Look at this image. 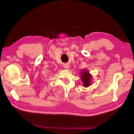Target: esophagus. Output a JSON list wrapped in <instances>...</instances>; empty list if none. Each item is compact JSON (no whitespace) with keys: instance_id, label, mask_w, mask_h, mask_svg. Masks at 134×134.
Here are the masks:
<instances>
[{"instance_id":"obj_1","label":"esophagus","mask_w":134,"mask_h":134,"mask_svg":"<svg viewBox=\"0 0 134 134\" xmlns=\"http://www.w3.org/2000/svg\"><path fill=\"white\" fill-rule=\"evenodd\" d=\"M64 68H65L66 69H68L69 68V67H70V65L69 64H65L64 66Z\"/></svg>"}]
</instances>
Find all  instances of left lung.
I'll use <instances>...</instances> for the list:
<instances>
[{
  "label": "left lung",
  "mask_w": 134,
  "mask_h": 134,
  "mask_svg": "<svg viewBox=\"0 0 134 134\" xmlns=\"http://www.w3.org/2000/svg\"><path fill=\"white\" fill-rule=\"evenodd\" d=\"M81 76L80 78L82 80L83 86L85 87H88L91 84L92 75L90 74V72L87 70H83L80 72Z\"/></svg>",
  "instance_id": "1"
}]
</instances>
